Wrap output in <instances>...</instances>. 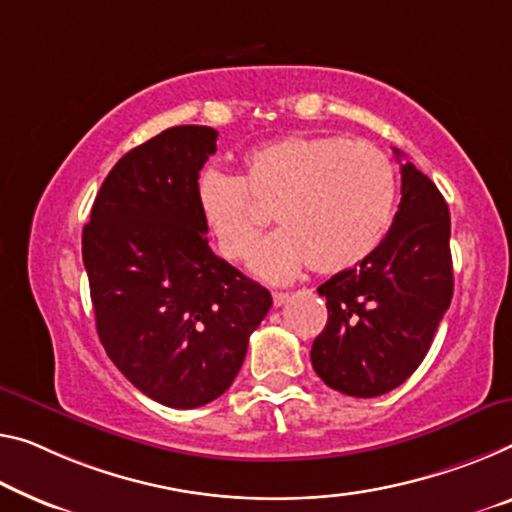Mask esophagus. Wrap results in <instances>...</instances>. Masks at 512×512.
I'll return each mask as SVG.
<instances>
[{
    "mask_svg": "<svg viewBox=\"0 0 512 512\" xmlns=\"http://www.w3.org/2000/svg\"><path fill=\"white\" fill-rule=\"evenodd\" d=\"M290 300V295L288 293H274L272 295V302H274V306H283Z\"/></svg>",
    "mask_w": 512,
    "mask_h": 512,
    "instance_id": "esophagus-1",
    "label": "esophagus"
}]
</instances>
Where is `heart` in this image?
<instances>
[{"label": "heart", "mask_w": 512, "mask_h": 512, "mask_svg": "<svg viewBox=\"0 0 512 512\" xmlns=\"http://www.w3.org/2000/svg\"><path fill=\"white\" fill-rule=\"evenodd\" d=\"M196 210L226 261L254 251L267 215L283 226L261 242L251 272L288 283L304 267L348 272L382 245L393 224L398 176L389 155L368 141L286 135L242 157L240 176L201 171Z\"/></svg>", "instance_id": "heart-1"}]
</instances>
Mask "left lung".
Returning <instances> with one entry per match:
<instances>
[{"label":"left lung","instance_id":"obj_1","mask_svg":"<svg viewBox=\"0 0 512 512\" xmlns=\"http://www.w3.org/2000/svg\"><path fill=\"white\" fill-rule=\"evenodd\" d=\"M400 178L403 199L382 245L318 288L329 316L311 364L345 396L375 398L400 387L428 355L453 297L444 196L412 162L400 164Z\"/></svg>","mask_w":512,"mask_h":512}]
</instances>
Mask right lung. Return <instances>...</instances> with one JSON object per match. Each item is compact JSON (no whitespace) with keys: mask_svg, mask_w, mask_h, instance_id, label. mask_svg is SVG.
<instances>
[{"mask_svg":"<svg viewBox=\"0 0 512 512\" xmlns=\"http://www.w3.org/2000/svg\"><path fill=\"white\" fill-rule=\"evenodd\" d=\"M217 130L176 125L125 153L82 231L100 343L157 403L192 410L222 396L272 306L270 290L212 254L194 183Z\"/></svg>","mask_w":512,"mask_h":512,"instance_id":"obj_1","label":"right lung"}]
</instances>
